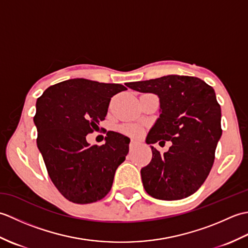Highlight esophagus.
I'll use <instances>...</instances> for the list:
<instances>
[{
  "label": "esophagus",
  "instance_id": "obj_1",
  "mask_svg": "<svg viewBox=\"0 0 248 248\" xmlns=\"http://www.w3.org/2000/svg\"><path fill=\"white\" fill-rule=\"evenodd\" d=\"M140 143H139V140H135V139H133V140H131V143H130V147L131 148H135L136 146H138Z\"/></svg>",
  "mask_w": 248,
  "mask_h": 248
}]
</instances>
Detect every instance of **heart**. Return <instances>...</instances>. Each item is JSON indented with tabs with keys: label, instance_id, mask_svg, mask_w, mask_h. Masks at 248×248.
<instances>
[{
	"label": "heart",
	"instance_id": "obj_1",
	"mask_svg": "<svg viewBox=\"0 0 248 248\" xmlns=\"http://www.w3.org/2000/svg\"><path fill=\"white\" fill-rule=\"evenodd\" d=\"M123 131L130 134H136L140 132V129L138 127H134V125H125V127L123 128Z\"/></svg>",
	"mask_w": 248,
	"mask_h": 248
}]
</instances>
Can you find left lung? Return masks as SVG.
I'll list each match as a JSON object with an SVG mask.
<instances>
[{
	"mask_svg": "<svg viewBox=\"0 0 248 248\" xmlns=\"http://www.w3.org/2000/svg\"><path fill=\"white\" fill-rule=\"evenodd\" d=\"M127 86L159 98L160 116L146 143H172L163 155L151 146L152 159L140 170L145 191L161 200L191 196L211 170L222 136V112L214 89L198 78L176 75L130 82Z\"/></svg>",
	"mask_w": 248,
	"mask_h": 248,
	"instance_id": "8db88e82",
	"label": "left lung"
}]
</instances>
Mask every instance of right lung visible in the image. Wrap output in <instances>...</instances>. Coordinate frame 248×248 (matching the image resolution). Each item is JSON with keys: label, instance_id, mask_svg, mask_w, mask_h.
<instances>
[{"label": "right lung", "instance_id": "obj_1", "mask_svg": "<svg viewBox=\"0 0 248 248\" xmlns=\"http://www.w3.org/2000/svg\"><path fill=\"white\" fill-rule=\"evenodd\" d=\"M125 89L121 84L72 78L46 88L37 99V147L52 182L72 202L102 199L125 160L128 136L108 131L102 146H91L86 140L107 117L110 98Z\"/></svg>", "mask_w": 248, "mask_h": 248}]
</instances>
